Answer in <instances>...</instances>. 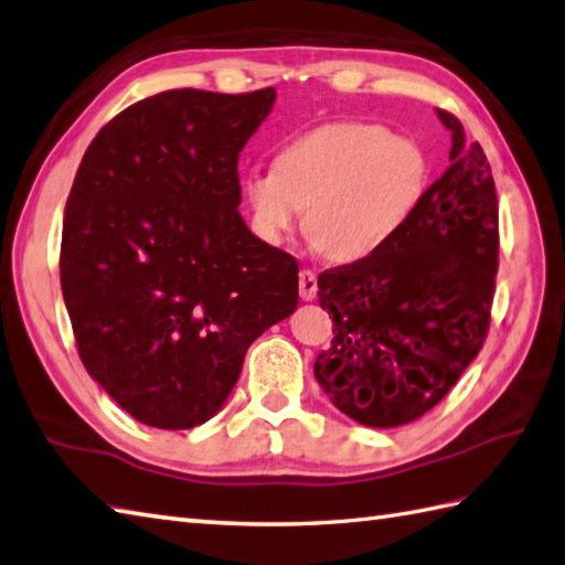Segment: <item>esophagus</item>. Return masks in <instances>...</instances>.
Returning a JSON list of instances; mask_svg holds the SVG:
<instances>
[{"instance_id": "obj_1", "label": "esophagus", "mask_w": 565, "mask_h": 565, "mask_svg": "<svg viewBox=\"0 0 565 565\" xmlns=\"http://www.w3.org/2000/svg\"><path fill=\"white\" fill-rule=\"evenodd\" d=\"M298 291H301L303 301H313L318 294V279L311 269H301L298 274Z\"/></svg>"}]
</instances>
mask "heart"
<instances>
[{"label": "heart", "instance_id": "heart-1", "mask_svg": "<svg viewBox=\"0 0 565 565\" xmlns=\"http://www.w3.org/2000/svg\"><path fill=\"white\" fill-rule=\"evenodd\" d=\"M428 181L412 139L367 121H328L284 141L271 169L242 175L252 230L284 245L306 227L338 262H362L399 235Z\"/></svg>", "mask_w": 565, "mask_h": 565}]
</instances>
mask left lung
<instances>
[{
  "label": "left lung",
  "instance_id": "obj_1",
  "mask_svg": "<svg viewBox=\"0 0 565 565\" xmlns=\"http://www.w3.org/2000/svg\"><path fill=\"white\" fill-rule=\"evenodd\" d=\"M450 129V166L416 213L370 259L318 276V303L333 313V342L313 374L352 422L396 428L430 412L468 364L490 328L500 213L488 157Z\"/></svg>",
  "mask_w": 565,
  "mask_h": 565
}]
</instances>
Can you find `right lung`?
I'll return each instance as SVG.
<instances>
[{
    "mask_svg": "<svg viewBox=\"0 0 565 565\" xmlns=\"http://www.w3.org/2000/svg\"><path fill=\"white\" fill-rule=\"evenodd\" d=\"M169 90L97 131L65 205L61 289L90 377L137 422L205 424L247 348L298 303V264L242 220L237 161L271 113Z\"/></svg>",
    "mask_w": 565,
    "mask_h": 565,
    "instance_id": "add662e5",
    "label": "right lung"
}]
</instances>
